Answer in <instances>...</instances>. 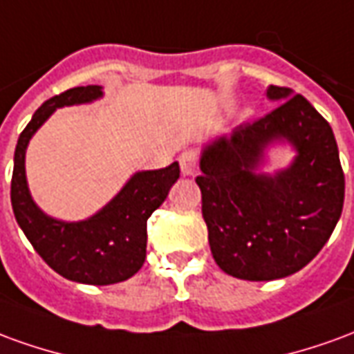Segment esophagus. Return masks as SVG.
<instances>
[{
	"label": "esophagus",
	"mask_w": 354,
	"mask_h": 354,
	"mask_svg": "<svg viewBox=\"0 0 354 354\" xmlns=\"http://www.w3.org/2000/svg\"><path fill=\"white\" fill-rule=\"evenodd\" d=\"M197 165H199V155L192 149H187L180 155V169H182L184 176H193L197 172Z\"/></svg>",
	"instance_id": "obj_1"
}]
</instances>
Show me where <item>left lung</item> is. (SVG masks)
<instances>
[{
	"instance_id": "left-lung-1",
	"label": "left lung",
	"mask_w": 354,
	"mask_h": 354,
	"mask_svg": "<svg viewBox=\"0 0 354 354\" xmlns=\"http://www.w3.org/2000/svg\"><path fill=\"white\" fill-rule=\"evenodd\" d=\"M273 111L220 136L201 153L203 218L216 263L245 281L296 273L322 250L345 197L339 151L324 117L286 87L271 85ZM297 149L288 169L255 170L273 141Z\"/></svg>"
}]
</instances>
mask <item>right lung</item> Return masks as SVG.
<instances>
[{"mask_svg":"<svg viewBox=\"0 0 354 354\" xmlns=\"http://www.w3.org/2000/svg\"><path fill=\"white\" fill-rule=\"evenodd\" d=\"M100 96L98 85L73 87L49 98L35 111L15 149L11 205L20 230L50 269L68 281L104 286L131 279L144 266L147 218L167 199L180 178V167L172 162L167 169L136 172L106 207L83 222H62L45 214L28 189V142L57 108L87 104Z\"/></svg>","mask_w":354,"mask_h":354,"instance_id":"obj_1","label":"right lung"}]
</instances>
